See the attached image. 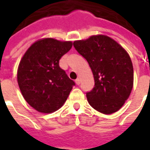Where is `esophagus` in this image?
Here are the masks:
<instances>
[{
  "instance_id": "1",
  "label": "esophagus",
  "mask_w": 150,
  "mask_h": 150,
  "mask_svg": "<svg viewBox=\"0 0 150 150\" xmlns=\"http://www.w3.org/2000/svg\"><path fill=\"white\" fill-rule=\"evenodd\" d=\"M75 83L77 85L80 84V79H77L75 80Z\"/></svg>"
}]
</instances>
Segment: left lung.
Wrapping results in <instances>:
<instances>
[{"mask_svg":"<svg viewBox=\"0 0 150 150\" xmlns=\"http://www.w3.org/2000/svg\"><path fill=\"white\" fill-rule=\"evenodd\" d=\"M73 45L88 61L94 77V88L87 93L89 104L106 115L120 110L133 87V67L128 52L104 34L77 40Z\"/></svg>","mask_w":150,"mask_h":150,"instance_id":"obj_1","label":"left lung"}]
</instances>
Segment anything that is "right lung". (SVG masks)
<instances>
[{"mask_svg": "<svg viewBox=\"0 0 150 150\" xmlns=\"http://www.w3.org/2000/svg\"><path fill=\"white\" fill-rule=\"evenodd\" d=\"M72 42L45 38L36 41L22 56L17 73L23 97L35 110L52 113L64 104L75 83L59 67V60Z\"/></svg>", "mask_w": 150, "mask_h": 150, "instance_id": "add662e5", "label": "right lung"}]
</instances>
